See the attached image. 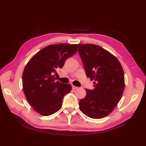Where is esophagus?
Segmentation results:
<instances>
[{"label":"esophagus","instance_id":"obj_1","mask_svg":"<svg viewBox=\"0 0 146 146\" xmlns=\"http://www.w3.org/2000/svg\"><path fill=\"white\" fill-rule=\"evenodd\" d=\"M72 88H73V90H76L77 88H78V87H76V86H74V85H72Z\"/></svg>","mask_w":146,"mask_h":146}]
</instances>
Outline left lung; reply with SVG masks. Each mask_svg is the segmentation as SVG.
Instances as JSON below:
<instances>
[{"label": "left lung", "mask_w": 146, "mask_h": 146, "mask_svg": "<svg viewBox=\"0 0 146 146\" xmlns=\"http://www.w3.org/2000/svg\"><path fill=\"white\" fill-rule=\"evenodd\" d=\"M78 53L93 90L86 89V97L79 102L80 109L92 119L110 114L120 101L125 87L124 73L117 58L100 46L78 44Z\"/></svg>", "instance_id": "obj_1"}]
</instances>
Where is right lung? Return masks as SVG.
I'll return each mask as SVG.
<instances>
[{
	"instance_id": "add662e5",
	"label": "right lung",
	"mask_w": 146,
	"mask_h": 146,
	"mask_svg": "<svg viewBox=\"0 0 146 146\" xmlns=\"http://www.w3.org/2000/svg\"><path fill=\"white\" fill-rule=\"evenodd\" d=\"M77 44L60 43L46 46L31 59L23 74V86L27 100L39 114L48 116L62 106L64 96L71 90L70 84L56 82L54 75L66 59L75 54Z\"/></svg>"
}]
</instances>
